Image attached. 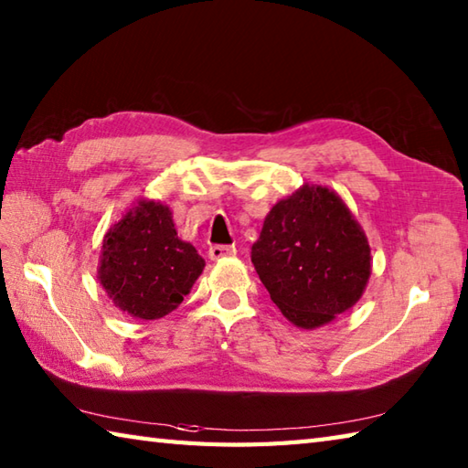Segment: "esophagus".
<instances>
[{
	"label": "esophagus",
	"instance_id": "obj_1",
	"mask_svg": "<svg viewBox=\"0 0 468 468\" xmlns=\"http://www.w3.org/2000/svg\"><path fill=\"white\" fill-rule=\"evenodd\" d=\"M209 259L211 261H219V259H226V257H234L236 254V246H230V244H214L209 246Z\"/></svg>",
	"mask_w": 468,
	"mask_h": 468
}]
</instances>
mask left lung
I'll return each mask as SVG.
<instances>
[{
    "label": "left lung",
    "instance_id": "8db88e82",
    "mask_svg": "<svg viewBox=\"0 0 468 468\" xmlns=\"http://www.w3.org/2000/svg\"><path fill=\"white\" fill-rule=\"evenodd\" d=\"M250 259L272 303L305 330L350 310L371 277L365 232L322 185H303L269 211Z\"/></svg>",
    "mask_w": 468,
    "mask_h": 468
}]
</instances>
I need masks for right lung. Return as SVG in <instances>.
Returning a JSON list of instances; mask_svg holds the SVG:
<instances>
[{"instance_id":"1","label":"right lung","mask_w":468,"mask_h":468,"mask_svg":"<svg viewBox=\"0 0 468 468\" xmlns=\"http://www.w3.org/2000/svg\"><path fill=\"white\" fill-rule=\"evenodd\" d=\"M204 267L196 246L177 236L171 209L138 201L105 234L97 275L122 312L158 320L177 310Z\"/></svg>"}]
</instances>
